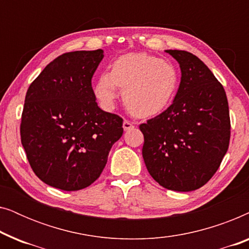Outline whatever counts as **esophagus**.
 <instances>
[{
	"mask_svg": "<svg viewBox=\"0 0 249 249\" xmlns=\"http://www.w3.org/2000/svg\"><path fill=\"white\" fill-rule=\"evenodd\" d=\"M122 127H124L125 131H127V130H130V129L134 128L135 125H134V124H132V122H130L129 120H124V124H122Z\"/></svg>",
	"mask_w": 249,
	"mask_h": 249,
	"instance_id": "34e87169",
	"label": "esophagus"
}]
</instances>
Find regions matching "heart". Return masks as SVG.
Wrapping results in <instances>:
<instances>
[{"label":"heart","mask_w":249,"mask_h":249,"mask_svg":"<svg viewBox=\"0 0 249 249\" xmlns=\"http://www.w3.org/2000/svg\"><path fill=\"white\" fill-rule=\"evenodd\" d=\"M179 86L178 70L172 63L146 53H128L103 72L95 86V95L107 110L114 107L119 87L124 102L138 117L160 114L171 104Z\"/></svg>","instance_id":"1"}]
</instances>
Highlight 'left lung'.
Here are the masks:
<instances>
[{
	"label": "left lung",
	"instance_id": "1",
	"mask_svg": "<svg viewBox=\"0 0 249 249\" xmlns=\"http://www.w3.org/2000/svg\"><path fill=\"white\" fill-rule=\"evenodd\" d=\"M178 61L181 80L172 104L142 124V159L156 182L192 192L214 176L229 147L230 117L226 91L194 54L166 50Z\"/></svg>",
	"mask_w": 249,
	"mask_h": 249
}]
</instances>
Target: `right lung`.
Listing matches in <instances>:
<instances>
[{
    "mask_svg": "<svg viewBox=\"0 0 249 249\" xmlns=\"http://www.w3.org/2000/svg\"><path fill=\"white\" fill-rule=\"evenodd\" d=\"M103 53H64L27 90L21 144L35 175L54 188L72 192L91 185L124 134L122 119L98 107L91 87Z\"/></svg>",
    "mask_w": 249,
    "mask_h": 249,
    "instance_id": "1",
    "label": "right lung"
}]
</instances>
